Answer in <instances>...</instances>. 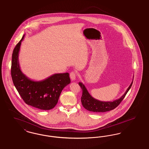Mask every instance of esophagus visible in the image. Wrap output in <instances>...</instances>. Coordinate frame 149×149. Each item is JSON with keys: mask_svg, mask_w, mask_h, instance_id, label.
I'll use <instances>...</instances> for the list:
<instances>
[{"mask_svg": "<svg viewBox=\"0 0 149 149\" xmlns=\"http://www.w3.org/2000/svg\"><path fill=\"white\" fill-rule=\"evenodd\" d=\"M76 76H77V73L75 71H72L70 73V77H71L72 81L75 80L76 78Z\"/></svg>", "mask_w": 149, "mask_h": 149, "instance_id": "34e87169", "label": "esophagus"}]
</instances>
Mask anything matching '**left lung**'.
<instances>
[{"label": "left lung", "instance_id": "1", "mask_svg": "<svg viewBox=\"0 0 149 149\" xmlns=\"http://www.w3.org/2000/svg\"><path fill=\"white\" fill-rule=\"evenodd\" d=\"M132 83L133 81L131 82V85L128 87V88L127 89L125 93L119 99L114 100L113 102H102L94 98L90 94H89L87 90L86 89L85 86L82 82H79L78 84L81 87L82 91V95L81 97L82 104L86 110L90 111H93L96 113L106 112L114 109L116 107H117L119 105V104L123 100L126 94L131 88Z\"/></svg>", "mask_w": 149, "mask_h": 149}]
</instances>
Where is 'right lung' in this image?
Masks as SVG:
<instances>
[{
	"mask_svg": "<svg viewBox=\"0 0 149 149\" xmlns=\"http://www.w3.org/2000/svg\"><path fill=\"white\" fill-rule=\"evenodd\" d=\"M22 39L15 47L12 58L11 76L14 85L27 104L41 110H50L56 105L63 88L70 84L68 73H56L47 78L35 81L28 78L21 70L18 55Z\"/></svg>",
	"mask_w": 149,
	"mask_h": 149,
	"instance_id": "right-lung-1",
	"label": "right lung"
}]
</instances>
